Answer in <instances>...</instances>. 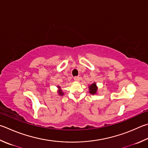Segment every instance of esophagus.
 <instances>
[{
  "mask_svg": "<svg viewBox=\"0 0 148 148\" xmlns=\"http://www.w3.org/2000/svg\"><path fill=\"white\" fill-rule=\"evenodd\" d=\"M74 80L75 81H76V82H79V76H76V77H74Z\"/></svg>",
  "mask_w": 148,
  "mask_h": 148,
  "instance_id": "esophagus-1",
  "label": "esophagus"
}]
</instances>
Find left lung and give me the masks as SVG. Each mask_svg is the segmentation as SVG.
<instances>
[{"label":"left lung","instance_id":"obj_1","mask_svg":"<svg viewBox=\"0 0 148 148\" xmlns=\"http://www.w3.org/2000/svg\"><path fill=\"white\" fill-rule=\"evenodd\" d=\"M97 91V87L96 86V83H94L92 85L89 86V92L92 95H95Z\"/></svg>","mask_w":148,"mask_h":148}]
</instances>
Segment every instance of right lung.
Listing matches in <instances>:
<instances>
[{"mask_svg": "<svg viewBox=\"0 0 148 148\" xmlns=\"http://www.w3.org/2000/svg\"><path fill=\"white\" fill-rule=\"evenodd\" d=\"M58 87L60 88V87ZM59 95H63V92H61V90H60V93H59Z\"/></svg>", "mask_w": 148, "mask_h": 148, "instance_id": "1", "label": "right lung"}]
</instances>
